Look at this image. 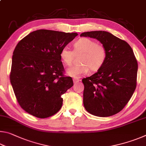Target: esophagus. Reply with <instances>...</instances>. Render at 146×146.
<instances>
[{"label": "esophagus", "instance_id": "34e87169", "mask_svg": "<svg viewBox=\"0 0 146 146\" xmlns=\"http://www.w3.org/2000/svg\"><path fill=\"white\" fill-rule=\"evenodd\" d=\"M73 82L74 83H76V82H78L79 81H80V78H78V77H73Z\"/></svg>", "mask_w": 146, "mask_h": 146}]
</instances>
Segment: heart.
Masks as SVG:
<instances>
[{"label": "heart", "instance_id": "obj_1", "mask_svg": "<svg viewBox=\"0 0 146 146\" xmlns=\"http://www.w3.org/2000/svg\"><path fill=\"white\" fill-rule=\"evenodd\" d=\"M78 62L80 64L69 68L68 75L78 76L85 75L91 70L92 72L98 71L102 67L107 58V49L102 44L89 38H81L73 44V51L64 47L60 51V58L67 66L72 65L75 55H80Z\"/></svg>", "mask_w": 146, "mask_h": 146}]
</instances>
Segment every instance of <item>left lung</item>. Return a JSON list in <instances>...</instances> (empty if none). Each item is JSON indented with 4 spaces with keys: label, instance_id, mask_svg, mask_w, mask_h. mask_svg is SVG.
<instances>
[{
    "label": "left lung",
    "instance_id": "obj_1",
    "mask_svg": "<svg viewBox=\"0 0 146 146\" xmlns=\"http://www.w3.org/2000/svg\"><path fill=\"white\" fill-rule=\"evenodd\" d=\"M80 36L97 39L107 49V58L97 73L82 79L83 102L91 114L106 117L125 107L137 87L138 63L129 44L104 31L84 32Z\"/></svg>",
    "mask_w": 146,
    "mask_h": 146
}]
</instances>
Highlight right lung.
Segmentation results:
<instances>
[{
    "instance_id": "1",
    "label": "right lung",
    "mask_w": 146,
    "mask_h": 146,
    "mask_svg": "<svg viewBox=\"0 0 146 146\" xmlns=\"http://www.w3.org/2000/svg\"><path fill=\"white\" fill-rule=\"evenodd\" d=\"M77 35L38 29L17 44L10 82L17 102L26 112L45 118L60 110L62 95L73 85L72 78L64 75L60 51Z\"/></svg>"
}]
</instances>
